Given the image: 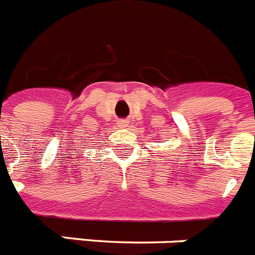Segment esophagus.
Returning a JSON list of instances; mask_svg holds the SVG:
<instances>
[{"instance_id":"esophagus-1","label":"esophagus","mask_w":255,"mask_h":255,"mask_svg":"<svg viewBox=\"0 0 255 255\" xmlns=\"http://www.w3.org/2000/svg\"><path fill=\"white\" fill-rule=\"evenodd\" d=\"M128 126H129V121H127V119H121V121H118V127L127 128Z\"/></svg>"}]
</instances>
